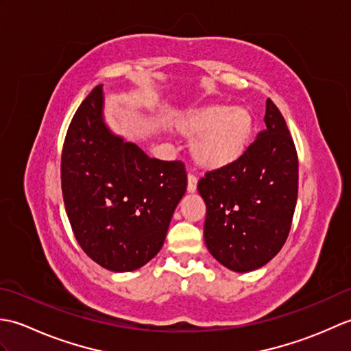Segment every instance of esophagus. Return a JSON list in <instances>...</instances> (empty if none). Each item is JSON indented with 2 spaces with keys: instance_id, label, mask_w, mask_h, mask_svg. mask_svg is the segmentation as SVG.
Instances as JSON below:
<instances>
[{
  "instance_id": "34e87169",
  "label": "esophagus",
  "mask_w": 351,
  "mask_h": 351,
  "mask_svg": "<svg viewBox=\"0 0 351 351\" xmlns=\"http://www.w3.org/2000/svg\"><path fill=\"white\" fill-rule=\"evenodd\" d=\"M196 187H197V178L193 175V173H189V184H187V190L190 193L196 191Z\"/></svg>"
}]
</instances>
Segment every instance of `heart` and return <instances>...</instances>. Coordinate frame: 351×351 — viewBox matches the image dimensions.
Here are the masks:
<instances>
[{
	"mask_svg": "<svg viewBox=\"0 0 351 351\" xmlns=\"http://www.w3.org/2000/svg\"><path fill=\"white\" fill-rule=\"evenodd\" d=\"M252 114L243 107L221 104L199 107L182 114L178 130L196 137L191 152L197 164L206 169L229 166L244 154L252 136Z\"/></svg>",
	"mask_w": 351,
	"mask_h": 351,
	"instance_id": "b5f03b06",
	"label": "heart"
}]
</instances>
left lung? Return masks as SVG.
<instances>
[{
	"label": "left lung",
	"instance_id": "left-lung-1",
	"mask_svg": "<svg viewBox=\"0 0 351 351\" xmlns=\"http://www.w3.org/2000/svg\"><path fill=\"white\" fill-rule=\"evenodd\" d=\"M265 130L229 166L206 171V247L238 273L256 270L285 244L299 193V158L280 110L267 99Z\"/></svg>",
	"mask_w": 351,
	"mask_h": 351
}]
</instances>
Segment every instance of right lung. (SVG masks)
<instances>
[{
    "instance_id": "right-lung-1",
    "label": "right lung",
    "mask_w": 351,
    "mask_h": 351,
    "mask_svg": "<svg viewBox=\"0 0 351 351\" xmlns=\"http://www.w3.org/2000/svg\"><path fill=\"white\" fill-rule=\"evenodd\" d=\"M62 193L78 244L111 271L149 263L187 189L182 161L149 156L102 122V84L81 102L62 151Z\"/></svg>"
}]
</instances>
